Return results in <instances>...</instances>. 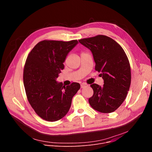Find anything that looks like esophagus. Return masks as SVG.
I'll list each match as a JSON object with an SVG mask.
<instances>
[{"mask_svg": "<svg viewBox=\"0 0 152 152\" xmlns=\"http://www.w3.org/2000/svg\"><path fill=\"white\" fill-rule=\"evenodd\" d=\"M80 86H81V88H84V87H85V86H87L88 85L86 84V83H81Z\"/></svg>", "mask_w": 152, "mask_h": 152, "instance_id": "obj_1", "label": "esophagus"}]
</instances>
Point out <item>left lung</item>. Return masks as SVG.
I'll use <instances>...</instances> for the list:
<instances>
[{
    "mask_svg": "<svg viewBox=\"0 0 152 152\" xmlns=\"http://www.w3.org/2000/svg\"><path fill=\"white\" fill-rule=\"evenodd\" d=\"M79 42L92 52L95 69L101 73L104 80L103 86L90 85L94 93L89 103L99 112L113 113L125 100L131 85V66L127 55L115 40L105 35L80 39Z\"/></svg>",
    "mask_w": 152,
    "mask_h": 152,
    "instance_id": "obj_1",
    "label": "left lung"
}]
</instances>
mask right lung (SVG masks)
I'll list each match as a JSON object with an SVG mask.
<instances>
[{
	"label": "right lung",
	"instance_id": "1",
	"mask_svg": "<svg viewBox=\"0 0 152 152\" xmlns=\"http://www.w3.org/2000/svg\"><path fill=\"white\" fill-rule=\"evenodd\" d=\"M77 43V40H43L27 57L23 70L27 98L36 114L46 121H55L66 115L80 89L79 83L66 86L56 80L68 53Z\"/></svg>",
	"mask_w": 152,
	"mask_h": 152
}]
</instances>
